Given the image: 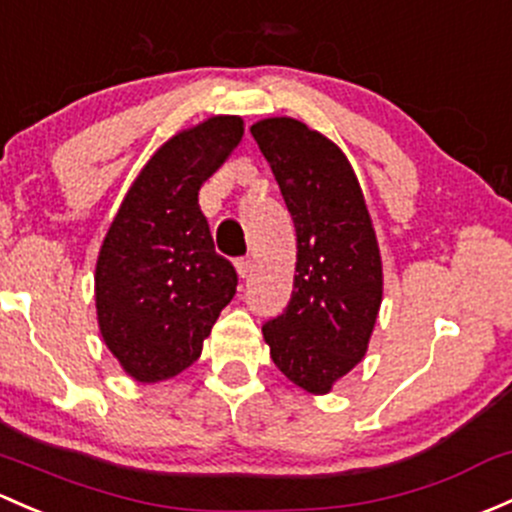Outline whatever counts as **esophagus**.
<instances>
[{"label":"esophagus","mask_w":512,"mask_h":512,"mask_svg":"<svg viewBox=\"0 0 512 512\" xmlns=\"http://www.w3.org/2000/svg\"><path fill=\"white\" fill-rule=\"evenodd\" d=\"M235 267H238L240 277H247V274L252 272V257H240V260L235 262Z\"/></svg>","instance_id":"34e87169"}]
</instances>
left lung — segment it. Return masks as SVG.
Returning <instances> with one entry per match:
<instances>
[{
  "mask_svg": "<svg viewBox=\"0 0 512 512\" xmlns=\"http://www.w3.org/2000/svg\"><path fill=\"white\" fill-rule=\"evenodd\" d=\"M297 228L287 309L262 326L279 370L324 395L368 351L383 301V265L363 191L346 154L292 117L250 127Z\"/></svg>",
  "mask_w": 512,
  "mask_h": 512,
  "instance_id": "obj_1",
  "label": "left lung"
}]
</instances>
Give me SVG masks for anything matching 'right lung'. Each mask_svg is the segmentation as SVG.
<instances>
[{"label": "right lung", "mask_w": 512, "mask_h": 512, "mask_svg": "<svg viewBox=\"0 0 512 512\" xmlns=\"http://www.w3.org/2000/svg\"><path fill=\"white\" fill-rule=\"evenodd\" d=\"M242 134V117H211L171 137L127 191L102 242L100 333L139 383L174 378L196 363L235 297L238 272L215 252L198 191Z\"/></svg>", "instance_id": "right-lung-1"}]
</instances>
